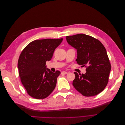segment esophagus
I'll return each instance as SVG.
<instances>
[{"instance_id": "1", "label": "esophagus", "mask_w": 125, "mask_h": 125, "mask_svg": "<svg viewBox=\"0 0 125 125\" xmlns=\"http://www.w3.org/2000/svg\"><path fill=\"white\" fill-rule=\"evenodd\" d=\"M67 73H68L67 72L65 71H62V72H61V74H67Z\"/></svg>"}]
</instances>
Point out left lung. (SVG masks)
I'll return each mask as SVG.
<instances>
[{
  "label": "left lung",
  "instance_id": "obj_1",
  "mask_svg": "<svg viewBox=\"0 0 125 125\" xmlns=\"http://www.w3.org/2000/svg\"><path fill=\"white\" fill-rule=\"evenodd\" d=\"M66 39L77 50V63L86 67L85 74L74 72L73 86L84 96L97 95L106 86L111 68L105 47L98 40L85 34L67 36Z\"/></svg>",
  "mask_w": 125,
  "mask_h": 125
}]
</instances>
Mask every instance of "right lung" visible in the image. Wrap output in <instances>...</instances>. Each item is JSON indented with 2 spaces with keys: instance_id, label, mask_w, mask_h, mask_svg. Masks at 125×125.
<instances>
[{
  "instance_id": "right-lung-1",
  "label": "right lung",
  "mask_w": 125,
  "mask_h": 125,
  "mask_svg": "<svg viewBox=\"0 0 125 125\" xmlns=\"http://www.w3.org/2000/svg\"><path fill=\"white\" fill-rule=\"evenodd\" d=\"M62 38L35 40L22 51L18 62L19 76L28 94L36 99L47 97L55 89L61 72L46 67Z\"/></svg>"
}]
</instances>
